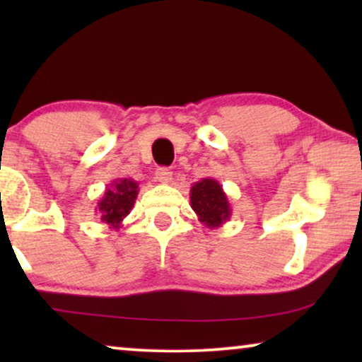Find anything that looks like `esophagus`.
<instances>
[{
	"label": "esophagus",
	"instance_id": "1",
	"mask_svg": "<svg viewBox=\"0 0 362 362\" xmlns=\"http://www.w3.org/2000/svg\"><path fill=\"white\" fill-rule=\"evenodd\" d=\"M156 180L163 182V185H168L173 180V173L168 170V168H158L156 170Z\"/></svg>",
	"mask_w": 362,
	"mask_h": 362
}]
</instances>
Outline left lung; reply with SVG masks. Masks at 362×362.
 I'll use <instances>...</instances> for the list:
<instances>
[{"mask_svg": "<svg viewBox=\"0 0 362 362\" xmlns=\"http://www.w3.org/2000/svg\"><path fill=\"white\" fill-rule=\"evenodd\" d=\"M191 207L197 219L209 229L222 227L232 216L229 197L222 189V185L212 177H204L192 185L189 191Z\"/></svg>", "mask_w": 362, "mask_h": 362, "instance_id": "obj_1", "label": "left lung"}]
</instances>
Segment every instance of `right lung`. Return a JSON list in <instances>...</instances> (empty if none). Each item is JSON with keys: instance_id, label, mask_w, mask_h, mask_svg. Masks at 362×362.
Here are the masks:
<instances>
[{"instance_id": "right-lung-1", "label": "right lung", "mask_w": 362, "mask_h": 362, "mask_svg": "<svg viewBox=\"0 0 362 362\" xmlns=\"http://www.w3.org/2000/svg\"><path fill=\"white\" fill-rule=\"evenodd\" d=\"M138 182L132 177L115 180L107 187L100 199L97 202V214L100 221L110 229L118 230L122 222L130 214L138 196Z\"/></svg>"}]
</instances>
